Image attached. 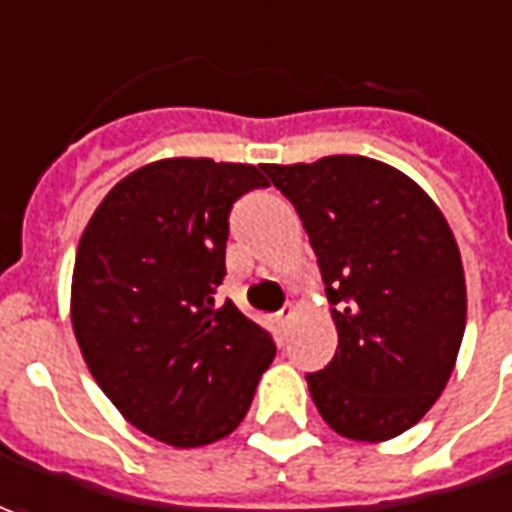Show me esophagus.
Returning a JSON list of instances; mask_svg holds the SVG:
<instances>
[{
  "instance_id": "obj_1",
  "label": "esophagus",
  "mask_w": 512,
  "mask_h": 512,
  "mask_svg": "<svg viewBox=\"0 0 512 512\" xmlns=\"http://www.w3.org/2000/svg\"><path fill=\"white\" fill-rule=\"evenodd\" d=\"M292 317H295V306H292V303H287V306L278 312V326H281V329H290Z\"/></svg>"
}]
</instances>
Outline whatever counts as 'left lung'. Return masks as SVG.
<instances>
[{
	"instance_id": "left-lung-1",
	"label": "left lung",
	"mask_w": 512,
	"mask_h": 512,
	"mask_svg": "<svg viewBox=\"0 0 512 512\" xmlns=\"http://www.w3.org/2000/svg\"><path fill=\"white\" fill-rule=\"evenodd\" d=\"M262 169L309 234L340 337L329 365L306 373L317 412L343 438H396L438 401L463 343L449 222L418 183L365 155Z\"/></svg>"
}]
</instances>
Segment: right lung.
I'll list each match as a JSON object with an SVG mask.
<instances>
[{"instance_id":"obj_1","label":"right lung","mask_w":512,"mask_h":512,"mask_svg":"<svg viewBox=\"0 0 512 512\" xmlns=\"http://www.w3.org/2000/svg\"><path fill=\"white\" fill-rule=\"evenodd\" d=\"M264 186L250 164L155 161L116 183L80 236L77 345L116 410L169 446L231 435L276 357L270 331L214 298L231 209Z\"/></svg>"}]
</instances>
